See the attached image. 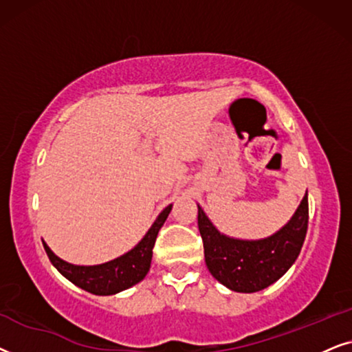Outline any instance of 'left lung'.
Returning a JSON list of instances; mask_svg holds the SVG:
<instances>
[{
    "label": "left lung",
    "mask_w": 352,
    "mask_h": 352,
    "mask_svg": "<svg viewBox=\"0 0 352 352\" xmlns=\"http://www.w3.org/2000/svg\"><path fill=\"white\" fill-rule=\"evenodd\" d=\"M307 193L289 222L262 240H238L223 235L198 206L206 265L212 277L232 292H261L283 277L298 259L307 233Z\"/></svg>",
    "instance_id": "left-lung-1"
}]
</instances>
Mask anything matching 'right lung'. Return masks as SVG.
<instances>
[{
	"instance_id": "right-lung-1",
	"label": "right lung",
	"mask_w": 352,
	"mask_h": 352,
	"mask_svg": "<svg viewBox=\"0 0 352 352\" xmlns=\"http://www.w3.org/2000/svg\"><path fill=\"white\" fill-rule=\"evenodd\" d=\"M172 210V204H168L157 219L154 220L151 228L146 232V235L142 238L133 250H130L125 254H122L117 259L100 265H74L69 264L54 254L50 250V246L43 243L46 254H48L51 264L63 274L69 282L77 285L78 288L85 289L88 293L98 294V296H109L119 292H124L133 285L142 282L146 277L151 267L153 248L156 243L157 233L166 222Z\"/></svg>"
}]
</instances>
